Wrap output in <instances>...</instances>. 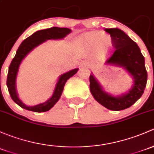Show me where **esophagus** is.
<instances>
[{"instance_id": "34e87169", "label": "esophagus", "mask_w": 154, "mask_h": 154, "mask_svg": "<svg viewBox=\"0 0 154 154\" xmlns=\"http://www.w3.org/2000/svg\"><path fill=\"white\" fill-rule=\"evenodd\" d=\"M81 66L82 67H88V66H89V64H88V63L86 62V61H84V62H82L81 63Z\"/></svg>"}]
</instances>
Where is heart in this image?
Segmentation results:
<instances>
[{"label":"heart","instance_id":"b5f03b06","mask_svg":"<svg viewBox=\"0 0 154 154\" xmlns=\"http://www.w3.org/2000/svg\"><path fill=\"white\" fill-rule=\"evenodd\" d=\"M80 41L85 47L91 50H96L97 55L105 58L112 46L111 39L107 35H103L100 32H88L80 38Z\"/></svg>","mask_w":154,"mask_h":154}]
</instances>
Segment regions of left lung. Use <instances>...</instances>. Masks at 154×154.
<instances>
[{"mask_svg":"<svg viewBox=\"0 0 154 154\" xmlns=\"http://www.w3.org/2000/svg\"><path fill=\"white\" fill-rule=\"evenodd\" d=\"M105 31L111 35L114 48L106 63L117 65L125 69L131 74L134 84L127 94L115 97L102 89L91 74L89 77L90 91L94 98L102 106L111 111H121L134 105L143 94L148 79L145 58L138 45L122 30L113 28L106 29Z\"/></svg>","mask_w":154,"mask_h":154,"instance_id":"1","label":"left lung"}]
</instances>
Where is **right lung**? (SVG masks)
<instances>
[{
  "instance_id": "add662e5",
  "label": "right lung",
  "mask_w": 154,
  "mask_h": 154,
  "mask_svg": "<svg viewBox=\"0 0 154 154\" xmlns=\"http://www.w3.org/2000/svg\"><path fill=\"white\" fill-rule=\"evenodd\" d=\"M71 29L68 28L51 27V28L46 29L39 30L22 42V43L17 49V52H16L15 56L11 62L10 66H9V72H8L7 74V80H6V85L8 87V90H9L11 98L19 106L24 108V109L28 110V111L38 113L45 112V111H47L51 109L56 104L57 102L59 100L61 94H62L63 91L64 85L66 81L70 77H72L74 74H75L79 69H74L70 72L62 74L57 82L55 89H54L51 97L45 103L35 106H27L20 101V99L17 97V92H16L15 80L17 72H18L19 66L21 63V61L34 48L38 46V45L41 44L46 40L63 38L66 35H69Z\"/></svg>"
}]
</instances>
